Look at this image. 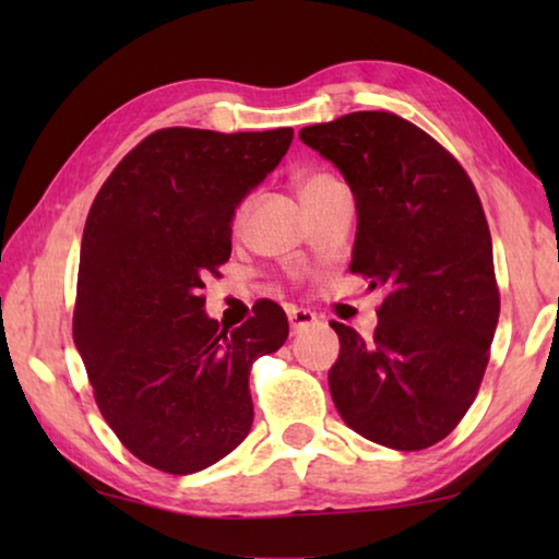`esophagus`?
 I'll list each match as a JSON object with an SVG mask.
<instances>
[{"label":"esophagus","mask_w":559,"mask_h":559,"mask_svg":"<svg viewBox=\"0 0 559 559\" xmlns=\"http://www.w3.org/2000/svg\"><path fill=\"white\" fill-rule=\"evenodd\" d=\"M288 323H290V333H300V330H306L308 325L318 323V316L310 313L306 308H290Z\"/></svg>","instance_id":"obj_1"}]
</instances>
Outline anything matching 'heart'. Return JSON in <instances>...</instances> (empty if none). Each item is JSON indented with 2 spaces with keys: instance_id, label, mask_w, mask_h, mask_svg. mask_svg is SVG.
Here are the masks:
<instances>
[{
  "instance_id": "heart-1",
  "label": "heart",
  "mask_w": 559,
  "mask_h": 559,
  "mask_svg": "<svg viewBox=\"0 0 559 559\" xmlns=\"http://www.w3.org/2000/svg\"><path fill=\"white\" fill-rule=\"evenodd\" d=\"M293 185H296V192L300 197L302 204H310L316 202L320 194H325L330 187L340 185L333 175L328 173H320V169H308V173H300L293 179ZM246 214H249V200H241L239 204L234 206L231 212V231L239 234L243 229V222H246Z\"/></svg>"
}]
</instances>
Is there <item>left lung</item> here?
<instances>
[{
    "label": "left lung",
    "mask_w": 559,
    "mask_h": 559,
    "mask_svg": "<svg viewBox=\"0 0 559 559\" xmlns=\"http://www.w3.org/2000/svg\"><path fill=\"white\" fill-rule=\"evenodd\" d=\"M300 140L355 194L349 271L386 293L370 340L330 323L340 337L330 394L359 437L396 451L429 449L476 400L500 316L476 187L447 147L390 110L302 128Z\"/></svg>",
    "instance_id": "1"
}]
</instances>
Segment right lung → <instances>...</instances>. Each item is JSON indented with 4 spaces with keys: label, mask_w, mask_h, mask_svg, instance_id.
Listing matches in <instances>:
<instances>
[{
    "label": "right lung",
    "mask_w": 559,
    "mask_h": 559,
    "mask_svg": "<svg viewBox=\"0 0 559 559\" xmlns=\"http://www.w3.org/2000/svg\"><path fill=\"white\" fill-rule=\"evenodd\" d=\"M290 128H163L120 159L81 241L73 343L122 447L187 476L253 424L251 365L276 353L288 318L259 300L239 328L204 313V278L231 257V212L288 153Z\"/></svg>",
    "instance_id": "1"
}]
</instances>
